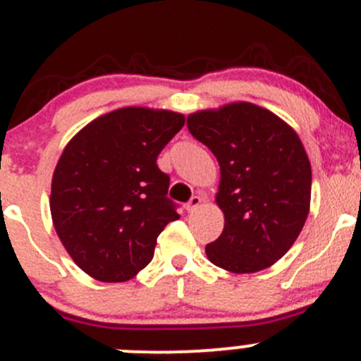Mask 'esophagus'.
<instances>
[{"label": "esophagus", "instance_id": "34e87169", "mask_svg": "<svg viewBox=\"0 0 361 361\" xmlns=\"http://www.w3.org/2000/svg\"><path fill=\"white\" fill-rule=\"evenodd\" d=\"M202 200H204V199H202V197H200V195H193L192 199L188 200L187 206H185V207H187L188 212H193V211L197 209V207L200 206V204H202Z\"/></svg>", "mask_w": 361, "mask_h": 361}]
</instances>
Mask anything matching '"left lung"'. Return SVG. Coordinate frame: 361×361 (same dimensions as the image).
Instances as JSON below:
<instances>
[{"mask_svg": "<svg viewBox=\"0 0 361 361\" xmlns=\"http://www.w3.org/2000/svg\"><path fill=\"white\" fill-rule=\"evenodd\" d=\"M187 126L214 154L221 171L216 202L225 228L206 245L209 261L231 273L275 264L299 237L310 212L311 164L298 133L249 102L190 114Z\"/></svg>", "mask_w": 361, "mask_h": 361, "instance_id": "8db88e82", "label": "left lung"}]
</instances>
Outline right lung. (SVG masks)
I'll return each mask as SVG.
<instances>
[{"instance_id":"1","label":"right lung","mask_w":361,"mask_h":361,"mask_svg":"<svg viewBox=\"0 0 361 361\" xmlns=\"http://www.w3.org/2000/svg\"><path fill=\"white\" fill-rule=\"evenodd\" d=\"M185 116L124 107L91 121L67 143L51 180L53 226L69 256L100 282H126L154 257L180 218L157 155Z\"/></svg>"}]
</instances>
